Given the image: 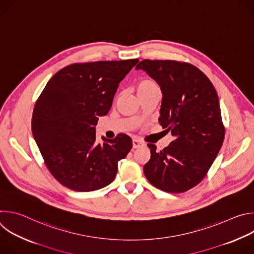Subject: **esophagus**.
I'll return each mask as SVG.
<instances>
[{
	"mask_svg": "<svg viewBox=\"0 0 254 254\" xmlns=\"http://www.w3.org/2000/svg\"><path fill=\"white\" fill-rule=\"evenodd\" d=\"M142 146H144V142L143 141H141L138 138H132V148L133 149H138V148H140Z\"/></svg>",
	"mask_w": 254,
	"mask_h": 254,
	"instance_id": "34e87169",
	"label": "esophagus"
}]
</instances>
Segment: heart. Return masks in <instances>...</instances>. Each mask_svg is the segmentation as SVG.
Returning a JSON list of instances; mask_svg holds the SVG:
<instances>
[{
	"label": "heart",
	"instance_id": "b5f03b06",
	"mask_svg": "<svg viewBox=\"0 0 254 254\" xmlns=\"http://www.w3.org/2000/svg\"><path fill=\"white\" fill-rule=\"evenodd\" d=\"M155 86H157V84H156L154 81L149 80V79H146V80L140 81V82L137 84V86H136V91H137V93H138V92H141V91H146V90H148V89H150V88H152V87H155Z\"/></svg>",
	"mask_w": 254,
	"mask_h": 254
}]
</instances>
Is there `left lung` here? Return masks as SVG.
<instances>
[{"label":"left lung","mask_w":254,"mask_h":254,"mask_svg":"<svg viewBox=\"0 0 254 254\" xmlns=\"http://www.w3.org/2000/svg\"><path fill=\"white\" fill-rule=\"evenodd\" d=\"M161 86L159 122L174 139L158 152L148 143L151 159L143 173L156 188L183 193L198 185L218 155L225 135L219 99L210 79L196 66L176 60L140 61Z\"/></svg>","instance_id":"obj_1"}]
</instances>
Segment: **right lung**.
I'll list each match as a JSON object with an SVG mask.
<instances>
[{"instance_id": "1", "label": "right lung", "mask_w": 254, "mask_h": 254, "mask_svg": "<svg viewBox=\"0 0 254 254\" xmlns=\"http://www.w3.org/2000/svg\"><path fill=\"white\" fill-rule=\"evenodd\" d=\"M138 59L70 64L55 73L36 101L32 132L52 176L66 188L90 192L110 185L132 147L120 133L95 143L99 116L110 112L120 82Z\"/></svg>"}]
</instances>
